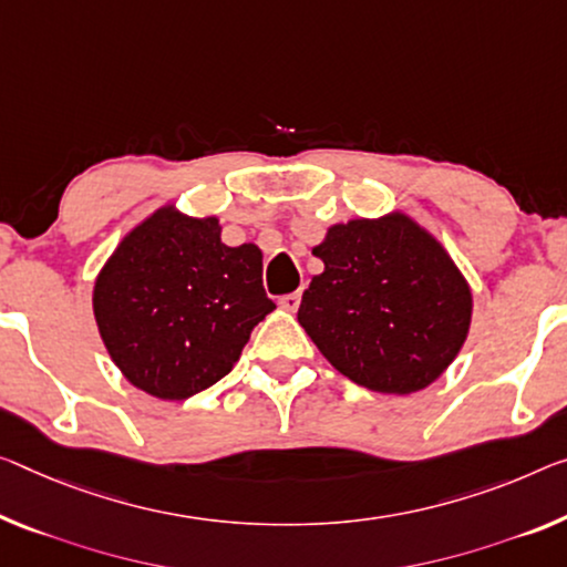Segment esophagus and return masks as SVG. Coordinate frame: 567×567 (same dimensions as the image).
<instances>
[{
	"label": "esophagus",
	"mask_w": 567,
	"mask_h": 567,
	"mask_svg": "<svg viewBox=\"0 0 567 567\" xmlns=\"http://www.w3.org/2000/svg\"><path fill=\"white\" fill-rule=\"evenodd\" d=\"M299 303H301V293L299 291L286 293V296H281V299H278V307H281L284 311H296V309H299Z\"/></svg>",
	"instance_id": "1"
}]
</instances>
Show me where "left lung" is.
<instances>
[{
    "mask_svg": "<svg viewBox=\"0 0 567 567\" xmlns=\"http://www.w3.org/2000/svg\"><path fill=\"white\" fill-rule=\"evenodd\" d=\"M313 256L324 274L303 291L299 324L344 378L408 395L454 362L472 324V291L411 217L334 225Z\"/></svg>",
    "mask_w": 567,
    "mask_h": 567,
    "instance_id": "left-lung-1",
    "label": "left lung"
}]
</instances>
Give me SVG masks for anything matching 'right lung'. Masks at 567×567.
Returning <instances> with one entry per match:
<instances>
[{
	"label": "right lung",
	"instance_id": "right-lung-1",
	"mask_svg": "<svg viewBox=\"0 0 567 567\" xmlns=\"http://www.w3.org/2000/svg\"><path fill=\"white\" fill-rule=\"evenodd\" d=\"M276 303L264 256L230 248L215 217L162 207L121 240L93 289V313L126 380L162 400H187L223 380Z\"/></svg>",
	"mask_w": 567,
	"mask_h": 567
}]
</instances>
